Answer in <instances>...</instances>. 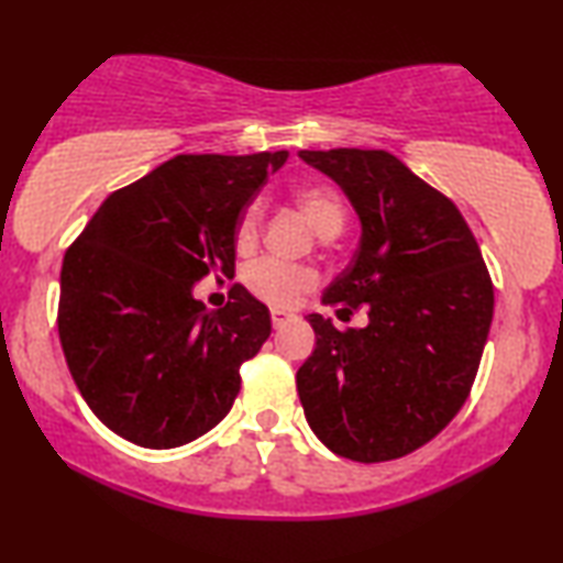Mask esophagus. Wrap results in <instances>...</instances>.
Here are the masks:
<instances>
[{"label":"esophagus","mask_w":563,"mask_h":563,"mask_svg":"<svg viewBox=\"0 0 563 563\" xmlns=\"http://www.w3.org/2000/svg\"><path fill=\"white\" fill-rule=\"evenodd\" d=\"M271 321H273V329H283L285 323L290 321V313H283V311H273L271 313Z\"/></svg>","instance_id":"esophagus-1"}]
</instances>
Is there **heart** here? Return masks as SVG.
<instances>
[{
  "instance_id": "1",
  "label": "heart",
  "mask_w": 563,
  "mask_h": 563,
  "mask_svg": "<svg viewBox=\"0 0 563 563\" xmlns=\"http://www.w3.org/2000/svg\"><path fill=\"white\" fill-rule=\"evenodd\" d=\"M296 203L321 236H334L342 232L346 209H344V201L339 199V194L331 191V188L327 186L300 188L296 194ZM260 219H263V209H260V203H252L250 209L244 211L240 227H236V242H240L242 247L244 244L255 242ZM316 283H319V275H316V271H311V267L285 265L275 257L257 260V263H252L247 271L250 290L263 300H267L271 306H278V308L296 303L300 292L311 290Z\"/></svg>"
}]
</instances>
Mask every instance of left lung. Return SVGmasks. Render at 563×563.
I'll use <instances>...</instances> for the list:
<instances>
[{
  "mask_svg": "<svg viewBox=\"0 0 563 563\" xmlns=\"http://www.w3.org/2000/svg\"><path fill=\"white\" fill-rule=\"evenodd\" d=\"M362 221L352 265L323 303L367 308L364 329L308 316L316 350L296 385L321 443L352 462H390L429 443L470 398L495 292L454 203L385 150H300Z\"/></svg>",
  "mask_w": 563,
  "mask_h": 563,
  "instance_id": "left-lung-1",
  "label": "left lung"
}]
</instances>
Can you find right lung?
<instances>
[{"label": "right lung", "mask_w": 563, "mask_h": 563, "mask_svg": "<svg viewBox=\"0 0 563 563\" xmlns=\"http://www.w3.org/2000/svg\"><path fill=\"white\" fill-rule=\"evenodd\" d=\"M288 153L176 155L99 206L63 257L58 334L93 416L145 449L229 413L271 311L240 283L206 311L194 283L234 275L242 211Z\"/></svg>", "instance_id": "right-lung-1"}]
</instances>
